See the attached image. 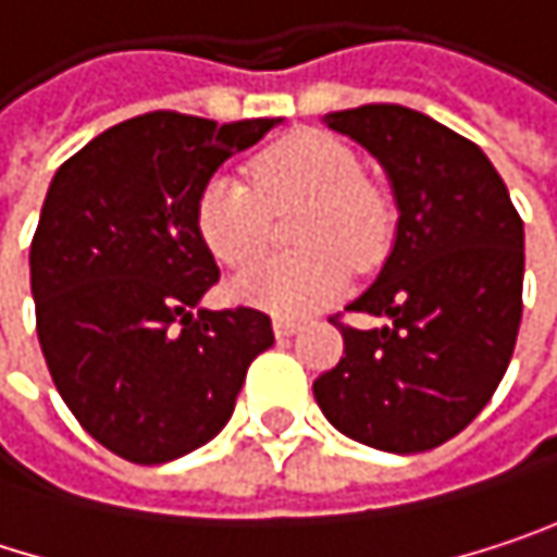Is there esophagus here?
Instances as JSON below:
<instances>
[{"label":"esophagus","instance_id":"esophagus-1","mask_svg":"<svg viewBox=\"0 0 557 557\" xmlns=\"http://www.w3.org/2000/svg\"><path fill=\"white\" fill-rule=\"evenodd\" d=\"M296 332H299V322H293V319H274V335L277 338H289Z\"/></svg>","mask_w":557,"mask_h":557}]
</instances>
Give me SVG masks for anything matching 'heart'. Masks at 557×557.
<instances>
[{
	"label": "heart",
	"instance_id": "obj_1",
	"mask_svg": "<svg viewBox=\"0 0 557 557\" xmlns=\"http://www.w3.org/2000/svg\"><path fill=\"white\" fill-rule=\"evenodd\" d=\"M302 205L293 256L262 259L228 283L235 302L280 319H302L332 302L348 264L371 268L389 242V209L364 183L358 154L325 135L296 132L251 161V186L238 176H212L196 199V232L206 251L242 268L263 250L270 212Z\"/></svg>",
	"mask_w": 557,
	"mask_h": 557
}]
</instances>
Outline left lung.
<instances>
[{"instance_id": "1", "label": "left lung", "mask_w": 557, "mask_h": 557, "mask_svg": "<svg viewBox=\"0 0 557 557\" xmlns=\"http://www.w3.org/2000/svg\"><path fill=\"white\" fill-rule=\"evenodd\" d=\"M332 132L384 168L396 238L348 306L384 329H342L345 355L315 384L348 438L416 455L455 438L500 387L522 319V219L487 154L406 106L329 112Z\"/></svg>"}]
</instances>
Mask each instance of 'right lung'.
Instances as JSON below:
<instances>
[{
  "label": "right lung",
  "mask_w": 557,
  "mask_h": 557,
  "mask_svg": "<svg viewBox=\"0 0 557 557\" xmlns=\"http://www.w3.org/2000/svg\"><path fill=\"white\" fill-rule=\"evenodd\" d=\"M280 119L215 125L148 112L57 170L32 242L38 342L63 403L109 451L164 465L215 438L251 361L274 345L258 309H202L219 280L196 199Z\"/></svg>",
  "instance_id": "right-lung-1"
}]
</instances>
